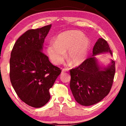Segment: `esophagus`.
Masks as SVG:
<instances>
[{"mask_svg":"<svg viewBox=\"0 0 126 126\" xmlns=\"http://www.w3.org/2000/svg\"><path fill=\"white\" fill-rule=\"evenodd\" d=\"M66 71H67V70H66V69H62V73H64V72H65Z\"/></svg>","mask_w":126,"mask_h":126,"instance_id":"34e87169","label":"esophagus"}]
</instances>
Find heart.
<instances>
[{"label": "heart", "instance_id": "1", "mask_svg": "<svg viewBox=\"0 0 126 126\" xmlns=\"http://www.w3.org/2000/svg\"><path fill=\"white\" fill-rule=\"evenodd\" d=\"M89 38L78 31L64 32L57 36L54 44H50L47 52L52 62L59 65L66 57L74 65H78L84 61L90 47ZM70 64V62H69Z\"/></svg>", "mask_w": 126, "mask_h": 126}]
</instances>
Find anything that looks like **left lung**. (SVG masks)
I'll return each mask as SVG.
<instances>
[{
  "mask_svg": "<svg viewBox=\"0 0 126 126\" xmlns=\"http://www.w3.org/2000/svg\"><path fill=\"white\" fill-rule=\"evenodd\" d=\"M112 52L107 42L99 38L93 48V55L80 65L70 70V88L76 101L84 106L95 104L108 95L113 82L114 61L107 67H101L95 56Z\"/></svg>",
  "mask_w": 126,
  "mask_h": 126,
  "instance_id": "obj_1",
  "label": "left lung"
}]
</instances>
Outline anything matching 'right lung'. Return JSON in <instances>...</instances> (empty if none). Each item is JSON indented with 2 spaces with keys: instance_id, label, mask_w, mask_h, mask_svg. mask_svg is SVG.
I'll return each mask as SVG.
<instances>
[{
  "instance_id": "right-lung-1",
  "label": "right lung",
  "mask_w": 126,
  "mask_h": 126,
  "mask_svg": "<svg viewBox=\"0 0 126 126\" xmlns=\"http://www.w3.org/2000/svg\"><path fill=\"white\" fill-rule=\"evenodd\" d=\"M51 26L27 31L16 40L10 55L12 86L23 102L34 108L41 107L49 101V90L62 71L42 52Z\"/></svg>"
}]
</instances>
